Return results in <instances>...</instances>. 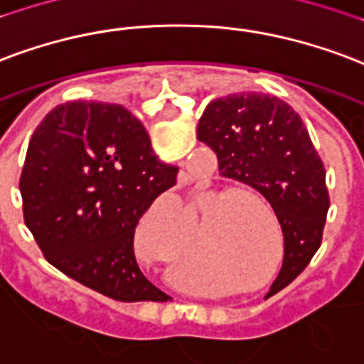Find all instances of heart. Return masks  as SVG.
<instances>
[{
    "label": "heart",
    "mask_w": 364,
    "mask_h": 364,
    "mask_svg": "<svg viewBox=\"0 0 364 364\" xmlns=\"http://www.w3.org/2000/svg\"><path fill=\"white\" fill-rule=\"evenodd\" d=\"M241 204V200H230L206 216V228L220 220V223L214 225V230L204 239V252L212 262H225L233 258L250 260L249 252L252 245H257L255 237L260 233V220L252 210H240L237 213Z\"/></svg>",
    "instance_id": "obj_1"
}]
</instances>
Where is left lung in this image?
Returning a JSON list of instances; mask_svg holds the SVG:
<instances>
[{
    "label": "left lung",
    "mask_w": 364,
    "mask_h": 364,
    "mask_svg": "<svg viewBox=\"0 0 364 364\" xmlns=\"http://www.w3.org/2000/svg\"><path fill=\"white\" fill-rule=\"evenodd\" d=\"M223 177L270 203L284 233V264L270 297L305 270L322 243L330 196L326 169L299 114L276 96L230 94L210 102L196 127Z\"/></svg>",
    "instance_id": "left-lung-1"
}]
</instances>
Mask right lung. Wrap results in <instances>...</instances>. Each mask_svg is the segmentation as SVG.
Wrapping results in <instances>:
<instances>
[{
	"mask_svg": "<svg viewBox=\"0 0 364 364\" xmlns=\"http://www.w3.org/2000/svg\"><path fill=\"white\" fill-rule=\"evenodd\" d=\"M179 168L156 158L142 123L119 104L67 102L40 123L26 150L24 222L59 272L123 303L168 301L134 258V230Z\"/></svg>",
	"mask_w": 364,
	"mask_h": 364,
	"instance_id": "1",
	"label": "right lung"
}]
</instances>
